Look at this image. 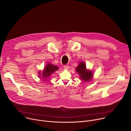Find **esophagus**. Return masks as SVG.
<instances>
[{"label": "esophagus", "mask_w": 131, "mask_h": 131, "mask_svg": "<svg viewBox=\"0 0 131 131\" xmlns=\"http://www.w3.org/2000/svg\"><path fill=\"white\" fill-rule=\"evenodd\" d=\"M64 69H68L69 68V66L68 65H64Z\"/></svg>", "instance_id": "obj_1"}]
</instances>
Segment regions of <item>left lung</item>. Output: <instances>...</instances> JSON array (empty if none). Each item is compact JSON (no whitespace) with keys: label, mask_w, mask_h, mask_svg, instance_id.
Segmentation results:
<instances>
[{"label":"left lung","mask_w":131,"mask_h":131,"mask_svg":"<svg viewBox=\"0 0 131 131\" xmlns=\"http://www.w3.org/2000/svg\"><path fill=\"white\" fill-rule=\"evenodd\" d=\"M76 70L80 74V79L84 81H89L93 76L92 71H86L85 64L82 62L80 63Z\"/></svg>","instance_id":"1"}]
</instances>
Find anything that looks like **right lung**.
<instances>
[{"mask_svg":"<svg viewBox=\"0 0 131 131\" xmlns=\"http://www.w3.org/2000/svg\"><path fill=\"white\" fill-rule=\"evenodd\" d=\"M59 69V67L57 66L53 65L52 64H48L45 68V69L42 72V78L44 79H47L49 77L51 74L54 71Z\"/></svg>","mask_w":131,"mask_h":131,"instance_id":"right-lung-1","label":"right lung"}]
</instances>
